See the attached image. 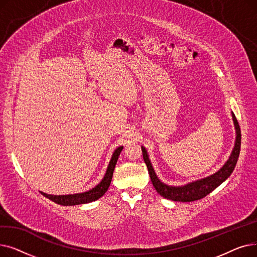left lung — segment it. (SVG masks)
Masks as SVG:
<instances>
[{
	"instance_id": "1",
	"label": "left lung",
	"mask_w": 257,
	"mask_h": 257,
	"mask_svg": "<svg viewBox=\"0 0 257 257\" xmlns=\"http://www.w3.org/2000/svg\"><path fill=\"white\" fill-rule=\"evenodd\" d=\"M231 115H232L233 124L235 128V136H236L232 152L220 170H218L217 172L209 175V176L205 178L198 179L179 186H173V185L166 184L157 177L154 168L151 164V160L149 158V154H148L146 148L142 146L143 157L147 165L148 171H149L151 181L153 183V186L156 190V192L161 197L172 201H177V202H192V201L200 200L202 198H204L205 196H207L208 194H210L220 184H222L227 178H229V176H230L236 166L237 158L239 155V150H240V129L234 113L231 112Z\"/></svg>"
}]
</instances>
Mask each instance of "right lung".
I'll return each mask as SVG.
<instances>
[{
  "label": "right lung",
  "mask_w": 257,
  "mask_h": 257,
  "mask_svg": "<svg viewBox=\"0 0 257 257\" xmlns=\"http://www.w3.org/2000/svg\"><path fill=\"white\" fill-rule=\"evenodd\" d=\"M123 150V146H120L113 151L109 165L107 167L106 173L104 175L103 179L100 181L99 184H97L94 187H92L91 190L83 192V193H78V194H70V195H50L46 193H42L45 197L50 199L51 201L55 202V203L63 206H73V205H79V204H86L89 203V202L96 201L99 198H101L108 190V187L110 185L111 179H112V175L113 171L116 165V161L118 159L119 153Z\"/></svg>",
  "instance_id": "add662e5"
}]
</instances>
